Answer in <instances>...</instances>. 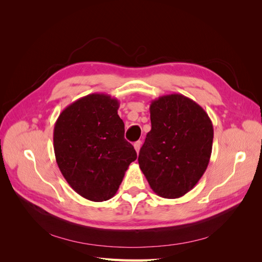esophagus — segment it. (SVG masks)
<instances>
[{
  "label": "esophagus",
  "instance_id": "1",
  "mask_svg": "<svg viewBox=\"0 0 262 262\" xmlns=\"http://www.w3.org/2000/svg\"><path fill=\"white\" fill-rule=\"evenodd\" d=\"M141 145H142V142L141 141H137L136 143L133 144V146H134V149L137 150V153H139L140 152V148H141Z\"/></svg>",
  "mask_w": 262,
  "mask_h": 262
}]
</instances>
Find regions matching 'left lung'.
<instances>
[{
  "instance_id": "obj_1",
  "label": "left lung",
  "mask_w": 262,
  "mask_h": 262,
  "mask_svg": "<svg viewBox=\"0 0 262 262\" xmlns=\"http://www.w3.org/2000/svg\"><path fill=\"white\" fill-rule=\"evenodd\" d=\"M149 114L152 129L140 149V168L157 195L177 199L207 170L213 124L200 105L181 94L152 100Z\"/></svg>"
}]
</instances>
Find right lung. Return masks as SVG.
<instances>
[{
	"label": "right lung",
	"mask_w": 262,
	"mask_h": 262,
	"mask_svg": "<svg viewBox=\"0 0 262 262\" xmlns=\"http://www.w3.org/2000/svg\"><path fill=\"white\" fill-rule=\"evenodd\" d=\"M119 101L94 93L69 105L54 124L55 161L68 184L87 200L112 199L137 152L124 139Z\"/></svg>",
	"instance_id": "right-lung-1"
}]
</instances>
